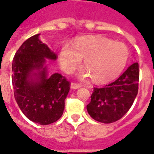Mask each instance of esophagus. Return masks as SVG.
Here are the masks:
<instances>
[{
    "mask_svg": "<svg viewBox=\"0 0 154 154\" xmlns=\"http://www.w3.org/2000/svg\"><path fill=\"white\" fill-rule=\"evenodd\" d=\"M70 87L72 89H79L81 87L80 84H77V83H74V82H72L70 85Z\"/></svg>",
    "mask_w": 154,
    "mask_h": 154,
    "instance_id": "1",
    "label": "esophagus"
}]
</instances>
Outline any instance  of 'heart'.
<instances>
[{"label": "heart", "instance_id": "heart-1", "mask_svg": "<svg viewBox=\"0 0 154 154\" xmlns=\"http://www.w3.org/2000/svg\"><path fill=\"white\" fill-rule=\"evenodd\" d=\"M129 49L121 42H115L100 36H90L77 39L74 45L62 44L59 50V63L67 73L80 67L84 59L87 71L82 78L92 77L97 83L115 79L122 72L129 59Z\"/></svg>", "mask_w": 154, "mask_h": 154}]
</instances>
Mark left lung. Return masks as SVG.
Here are the masks:
<instances>
[{"label":"left lung","mask_w":154,"mask_h":154,"mask_svg":"<svg viewBox=\"0 0 154 154\" xmlns=\"http://www.w3.org/2000/svg\"><path fill=\"white\" fill-rule=\"evenodd\" d=\"M139 78V63L134 62L113 82L105 87H94L91 102L87 106L91 117L104 124L121 119L135 100Z\"/></svg>","instance_id":"left-lung-1"}]
</instances>
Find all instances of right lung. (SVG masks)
Wrapping results in <instances>:
<instances>
[{"label": "right lung", "instance_id": "obj_1", "mask_svg": "<svg viewBox=\"0 0 154 154\" xmlns=\"http://www.w3.org/2000/svg\"><path fill=\"white\" fill-rule=\"evenodd\" d=\"M39 34L25 40L12 62L15 99L29 120L47 125L63 116L70 84L59 73L48 75L47 59L57 56L39 39Z\"/></svg>", "mask_w": 154, "mask_h": 154}]
</instances>
